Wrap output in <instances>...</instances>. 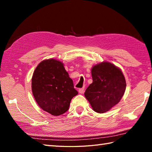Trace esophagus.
Listing matches in <instances>:
<instances>
[{"label": "esophagus", "instance_id": "esophagus-1", "mask_svg": "<svg viewBox=\"0 0 152 152\" xmlns=\"http://www.w3.org/2000/svg\"><path fill=\"white\" fill-rule=\"evenodd\" d=\"M78 91H79V93H81V94H83V93H84V91H85V89L83 88H80V89H79Z\"/></svg>", "mask_w": 152, "mask_h": 152}]
</instances>
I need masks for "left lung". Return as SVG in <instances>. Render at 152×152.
I'll return each instance as SVG.
<instances>
[{
    "label": "left lung",
    "mask_w": 152,
    "mask_h": 152,
    "mask_svg": "<svg viewBox=\"0 0 152 152\" xmlns=\"http://www.w3.org/2000/svg\"><path fill=\"white\" fill-rule=\"evenodd\" d=\"M93 83L86 89V98L93 110L104 113L120 101L126 89L125 77L114 64L104 62L91 69Z\"/></svg>",
    "instance_id": "8db88e82"
}]
</instances>
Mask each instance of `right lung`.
Returning a JSON list of instances; mask_svg holds the SVG:
<instances>
[{
	"instance_id": "add662e5",
	"label": "right lung",
	"mask_w": 152,
	"mask_h": 152,
	"mask_svg": "<svg viewBox=\"0 0 152 152\" xmlns=\"http://www.w3.org/2000/svg\"><path fill=\"white\" fill-rule=\"evenodd\" d=\"M32 91L40 107L53 115L65 113L78 93L63 64L53 59L44 60L37 66L32 78Z\"/></svg>"
}]
</instances>
